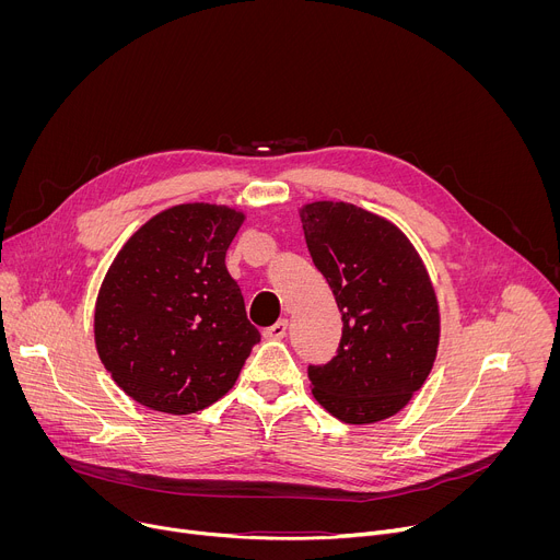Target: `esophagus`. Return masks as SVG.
Here are the masks:
<instances>
[{"mask_svg": "<svg viewBox=\"0 0 560 560\" xmlns=\"http://www.w3.org/2000/svg\"><path fill=\"white\" fill-rule=\"evenodd\" d=\"M285 332H288V318H279V322H277L275 326H270V328L264 330V337L270 339V341H279V339L285 337Z\"/></svg>", "mask_w": 560, "mask_h": 560, "instance_id": "34e87169", "label": "esophagus"}]
</instances>
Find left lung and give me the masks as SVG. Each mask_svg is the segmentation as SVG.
Returning a JSON list of instances; mask_svg holds the SVG:
<instances>
[{
	"label": "left lung",
	"mask_w": 560,
	"mask_h": 560,
	"mask_svg": "<svg viewBox=\"0 0 560 560\" xmlns=\"http://www.w3.org/2000/svg\"><path fill=\"white\" fill-rule=\"evenodd\" d=\"M310 257L335 294L337 357L310 368L312 394L350 425L401 412L432 372L441 312L430 272L406 232L346 201L299 208Z\"/></svg>",
	"instance_id": "left-lung-1"
}]
</instances>
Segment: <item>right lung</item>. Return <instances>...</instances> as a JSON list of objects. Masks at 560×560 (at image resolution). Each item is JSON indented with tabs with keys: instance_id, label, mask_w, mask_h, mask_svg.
<instances>
[{
	"instance_id": "obj_1",
	"label": "right lung",
	"mask_w": 560,
	"mask_h": 560,
	"mask_svg": "<svg viewBox=\"0 0 560 560\" xmlns=\"http://www.w3.org/2000/svg\"><path fill=\"white\" fill-rule=\"evenodd\" d=\"M246 212L179 203L148 219L113 259L95 301V346L137 404L192 415L236 383L261 339L225 253Z\"/></svg>"
}]
</instances>
